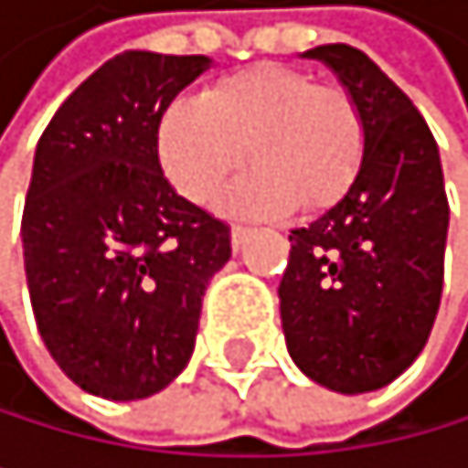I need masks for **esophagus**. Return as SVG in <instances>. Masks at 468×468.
<instances>
[{
	"label": "esophagus",
	"mask_w": 468,
	"mask_h": 468,
	"mask_svg": "<svg viewBox=\"0 0 468 468\" xmlns=\"http://www.w3.org/2000/svg\"><path fill=\"white\" fill-rule=\"evenodd\" d=\"M249 234H251L249 225H231V246H234V251H237V249H243V243L249 239Z\"/></svg>",
	"instance_id": "34e87169"
}]
</instances>
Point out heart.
Masks as SVG:
<instances>
[{"mask_svg": "<svg viewBox=\"0 0 468 468\" xmlns=\"http://www.w3.org/2000/svg\"><path fill=\"white\" fill-rule=\"evenodd\" d=\"M363 152L367 125L355 96L284 64L225 75L205 99L173 101L157 128L164 173L198 205L214 202L249 154L258 169L222 198L243 214L334 205L355 184Z\"/></svg>", "mask_w": 468, "mask_h": 468, "instance_id": "1", "label": "heart"}]
</instances>
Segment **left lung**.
Listing matches in <instances>:
<instances>
[{"label":"left lung","instance_id":"8db88e82","mask_svg":"<svg viewBox=\"0 0 468 468\" xmlns=\"http://www.w3.org/2000/svg\"><path fill=\"white\" fill-rule=\"evenodd\" d=\"M355 96L367 152L348 193L290 231L281 325L290 357L336 393H369L410 367L440 311L449 196L440 149L401 87L355 46L304 52Z\"/></svg>","mask_w":468,"mask_h":468}]
</instances>
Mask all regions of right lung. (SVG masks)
I'll return each mask as SVG.
<instances>
[{"instance_id": "obj_1", "label": "right lung", "mask_w": 468, "mask_h": 468, "mask_svg": "<svg viewBox=\"0 0 468 468\" xmlns=\"http://www.w3.org/2000/svg\"><path fill=\"white\" fill-rule=\"evenodd\" d=\"M210 67L205 55L122 52L81 81L40 134L23 207L37 331L87 393L132 401L193 355L207 281L231 229L166 181L157 128Z\"/></svg>"}]
</instances>
